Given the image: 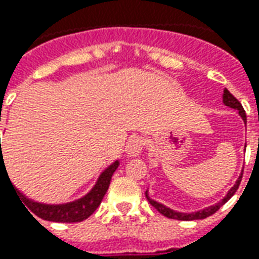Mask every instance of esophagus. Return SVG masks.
<instances>
[{"mask_svg": "<svg viewBox=\"0 0 259 259\" xmlns=\"http://www.w3.org/2000/svg\"><path fill=\"white\" fill-rule=\"evenodd\" d=\"M145 140L143 137H133L127 143V147H126V154L129 156H137V155L141 154V151L144 149Z\"/></svg>", "mask_w": 259, "mask_h": 259, "instance_id": "34e87169", "label": "esophagus"}]
</instances>
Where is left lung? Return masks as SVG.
I'll return each mask as SVG.
<instances>
[{
    "label": "left lung",
    "mask_w": 259,
    "mask_h": 259,
    "mask_svg": "<svg viewBox=\"0 0 259 259\" xmlns=\"http://www.w3.org/2000/svg\"><path fill=\"white\" fill-rule=\"evenodd\" d=\"M222 101H224V104L228 105V107H231V108H233V110H237L239 111V115L242 116V119L244 120V123H247V118H246V111L243 110L242 104H240V101L237 100L235 96L232 95L231 92L228 91V89H225L224 91V95H222ZM242 177H243V173L239 176V178H237L236 184L232 187L229 191H228L227 196L222 199L221 202H218L217 204H214V206H210V207H206L203 208V210H200V211H196V212H178V211H174V210H171V208L166 207V206H163V204H160V203L155 202V200H152V199L149 198L148 196V191L145 192V196H147V199H148V202L151 203V206H154L156 210H158L160 214H163L164 217L167 218H171V220H180V221H192V220H203V218H207L210 217L211 214H214L215 211H218L220 210V207L221 206H224L225 203L229 200V199L235 195V192L237 191V188H239V185H240V181H242Z\"/></svg>",
    "instance_id": "obj_1"
}]
</instances>
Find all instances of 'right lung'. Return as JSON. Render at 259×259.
<instances>
[{
	"mask_svg": "<svg viewBox=\"0 0 259 259\" xmlns=\"http://www.w3.org/2000/svg\"><path fill=\"white\" fill-rule=\"evenodd\" d=\"M1 144V140H0ZM3 152V151H1ZM4 164L3 155L0 156V173ZM119 166V160H115L114 163L110 164L105 168L104 171L100 174V177L97 180L96 185L92 188V191L83 198L78 199L75 202L64 203V204H45V203L34 202L31 199L26 198L20 191H17L15 187L13 189L16 191L17 198L20 199V202L24 203L23 206H27L31 212H34L37 217L45 220V221H53V222H81L91 217L92 214L96 211V208L100 206L101 200L104 198L107 189L110 187L111 177L115 173V170ZM7 170V168H5ZM11 181V180H9ZM12 184V183H11ZM30 212V211H28ZM32 215V214H31Z\"/></svg>",
	"mask_w": 259,
	"mask_h": 259,
	"instance_id": "right-lung-1",
	"label": "right lung"
}]
</instances>
